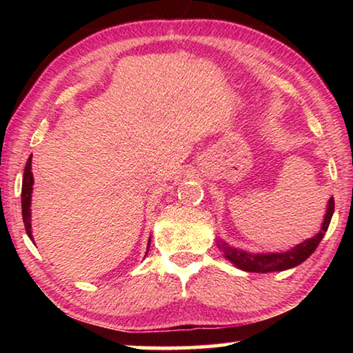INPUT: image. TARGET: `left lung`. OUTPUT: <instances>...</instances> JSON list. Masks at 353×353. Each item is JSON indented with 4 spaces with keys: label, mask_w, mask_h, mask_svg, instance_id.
<instances>
[{
    "label": "left lung",
    "mask_w": 353,
    "mask_h": 353,
    "mask_svg": "<svg viewBox=\"0 0 353 353\" xmlns=\"http://www.w3.org/2000/svg\"><path fill=\"white\" fill-rule=\"evenodd\" d=\"M334 210V199L330 198L328 201L327 213L324 218V223H322L321 232L316 236L310 238V240L303 241L296 246L294 249L288 250V252L282 254H248L244 250H238L230 248L229 244L221 241L218 246L223 250L225 259L230 260L235 266L240 268L243 271L248 272H272V271H285L290 270V268H294L301 265L302 261H305L310 255H312L316 248L319 246L322 238H324L325 232L328 229V224H330L332 214Z\"/></svg>",
    "instance_id": "1"
}]
</instances>
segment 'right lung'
<instances>
[{
  "label": "right lung",
  "mask_w": 353,
  "mask_h": 353,
  "mask_svg": "<svg viewBox=\"0 0 353 353\" xmlns=\"http://www.w3.org/2000/svg\"><path fill=\"white\" fill-rule=\"evenodd\" d=\"M31 162H32V155H29L26 166H25V174H23V185H21V214H23V223H25L26 234L32 240L31 208H29L31 207V193H32V185H34Z\"/></svg>",
  "instance_id": "obj_1"
}]
</instances>
